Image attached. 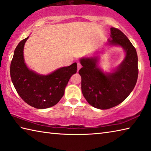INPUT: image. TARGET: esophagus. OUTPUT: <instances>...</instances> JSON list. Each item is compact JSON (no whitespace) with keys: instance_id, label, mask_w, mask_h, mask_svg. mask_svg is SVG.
I'll return each instance as SVG.
<instances>
[{"instance_id":"esophagus-1","label":"esophagus","mask_w":151,"mask_h":151,"mask_svg":"<svg viewBox=\"0 0 151 151\" xmlns=\"http://www.w3.org/2000/svg\"><path fill=\"white\" fill-rule=\"evenodd\" d=\"M81 68V65L80 63H78V71L79 70V69Z\"/></svg>"}]
</instances>
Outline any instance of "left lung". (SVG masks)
Masks as SVG:
<instances>
[{
    "label": "left lung",
    "instance_id": "obj_1",
    "mask_svg": "<svg viewBox=\"0 0 151 151\" xmlns=\"http://www.w3.org/2000/svg\"><path fill=\"white\" fill-rule=\"evenodd\" d=\"M107 44L120 46L126 52L124 60L112 72L104 73L99 67V56L79 60L83 66L79 70L82 93L89 104L101 110L111 109L123 102L134 89L138 77L137 54L126 35L117 28L111 27Z\"/></svg>",
    "mask_w": 151,
    "mask_h": 151
}]
</instances>
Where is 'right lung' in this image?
Returning <instances> with one entry per match:
<instances>
[{
	"label": "right lung",
	"mask_w": 151,
	"mask_h": 151,
	"mask_svg": "<svg viewBox=\"0 0 151 151\" xmlns=\"http://www.w3.org/2000/svg\"><path fill=\"white\" fill-rule=\"evenodd\" d=\"M29 37L19 42L10 64V77L19 96L35 109H45L55 106L62 99L65 88L73 74L77 63L58 68L48 75L39 74L29 69L24 57V48Z\"/></svg>",
	"instance_id": "add662e5"
}]
</instances>
